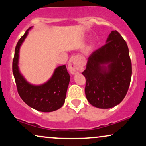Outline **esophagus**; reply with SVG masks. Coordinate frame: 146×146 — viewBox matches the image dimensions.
Masks as SVG:
<instances>
[{"label": "esophagus", "instance_id": "esophagus-1", "mask_svg": "<svg viewBox=\"0 0 146 146\" xmlns=\"http://www.w3.org/2000/svg\"><path fill=\"white\" fill-rule=\"evenodd\" d=\"M83 62L79 56H72L69 60L68 68L72 75L80 73L83 70Z\"/></svg>", "mask_w": 146, "mask_h": 146}]
</instances>
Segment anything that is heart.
Here are the masks:
<instances>
[{"instance_id":"1","label":"heart","mask_w":146,"mask_h":146,"mask_svg":"<svg viewBox=\"0 0 146 146\" xmlns=\"http://www.w3.org/2000/svg\"><path fill=\"white\" fill-rule=\"evenodd\" d=\"M95 42H92L90 43L88 46H87L86 49V53H87V54H89V53H91V52L93 51V49L95 48Z\"/></svg>"}]
</instances>
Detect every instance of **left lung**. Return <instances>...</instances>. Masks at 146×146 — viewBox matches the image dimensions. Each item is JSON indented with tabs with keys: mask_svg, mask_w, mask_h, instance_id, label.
<instances>
[{
	"mask_svg": "<svg viewBox=\"0 0 146 146\" xmlns=\"http://www.w3.org/2000/svg\"><path fill=\"white\" fill-rule=\"evenodd\" d=\"M82 74L90 104L108 109L121 103L130 86L132 64L128 45L118 31H112L106 44L90 55Z\"/></svg>",
	"mask_w": 146,
	"mask_h": 146,
	"instance_id": "8db88e82",
	"label": "left lung"
}]
</instances>
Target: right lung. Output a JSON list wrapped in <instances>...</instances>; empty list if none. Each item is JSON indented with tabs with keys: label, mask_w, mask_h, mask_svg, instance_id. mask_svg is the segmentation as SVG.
I'll return each mask as SVG.
<instances>
[{
	"label": "right lung",
	"mask_w": 146,
	"mask_h": 146,
	"mask_svg": "<svg viewBox=\"0 0 146 146\" xmlns=\"http://www.w3.org/2000/svg\"><path fill=\"white\" fill-rule=\"evenodd\" d=\"M32 28L33 26L27 30L18 42L13 60V74L22 100L33 109L49 113L58 110L64 104L70 75L66 65H62L58 66L51 78L42 84L35 85L27 81L20 71L19 53L21 46Z\"/></svg>",
	"instance_id": "right-lung-1"
}]
</instances>
